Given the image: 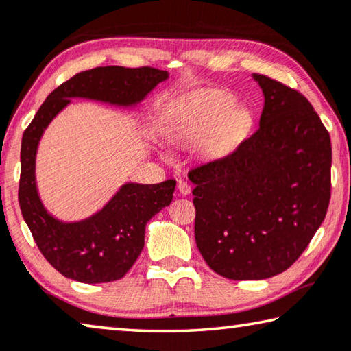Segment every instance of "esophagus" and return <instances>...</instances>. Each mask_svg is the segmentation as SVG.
<instances>
[{"label":"esophagus","instance_id":"34e87169","mask_svg":"<svg viewBox=\"0 0 351 351\" xmlns=\"http://www.w3.org/2000/svg\"><path fill=\"white\" fill-rule=\"evenodd\" d=\"M178 191H180L181 195H189V193H191V191H192V187L189 186L186 181L180 180V181H178Z\"/></svg>","mask_w":351,"mask_h":351}]
</instances>
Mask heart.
Segmentation results:
<instances>
[{"label":"heart","mask_w":351,"mask_h":351,"mask_svg":"<svg viewBox=\"0 0 351 351\" xmlns=\"http://www.w3.org/2000/svg\"><path fill=\"white\" fill-rule=\"evenodd\" d=\"M231 101L226 97L220 95V93H213V95L199 98L198 101V115L202 120V126H210L219 121L223 117L228 109H230ZM239 125H241V119L239 117H228V119L221 123V126L217 131V136L214 138L213 147L214 149H221L228 142H230L231 136L237 131Z\"/></svg>","instance_id":"obj_1"}]
</instances>
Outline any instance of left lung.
I'll return each instance as SVG.
<instances>
[{
  "label": "left lung",
  "mask_w": 351,
  "mask_h": 351,
  "mask_svg": "<svg viewBox=\"0 0 351 351\" xmlns=\"http://www.w3.org/2000/svg\"><path fill=\"white\" fill-rule=\"evenodd\" d=\"M259 128L234 152L189 171L195 242L215 274L265 280L287 270L324 221L331 138L308 99L269 76Z\"/></svg>",
  "instance_id": "obj_1"
}]
</instances>
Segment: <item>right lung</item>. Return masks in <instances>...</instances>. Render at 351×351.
I'll return each instance as SVG.
<instances>
[{
	"label": "right lung",
	"instance_id": "1",
	"mask_svg": "<svg viewBox=\"0 0 351 351\" xmlns=\"http://www.w3.org/2000/svg\"><path fill=\"white\" fill-rule=\"evenodd\" d=\"M167 77V71L153 66L110 65L81 71L49 93L25 130L20 153V209L43 258L65 278L86 285L123 278L142 252L148 220L171 203L176 181L128 182L95 215L64 223L47 213L37 192L36 153L43 131L71 98L134 106Z\"/></svg>",
	"mask_w": 351,
	"mask_h": 351
}]
</instances>
